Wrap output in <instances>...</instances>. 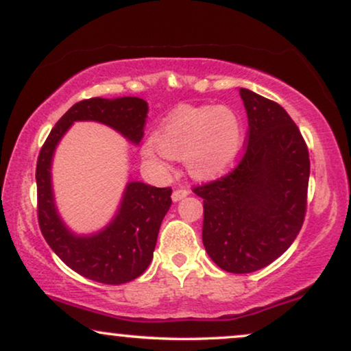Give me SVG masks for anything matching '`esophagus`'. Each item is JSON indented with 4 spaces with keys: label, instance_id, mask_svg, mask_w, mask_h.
<instances>
[{
    "label": "esophagus",
    "instance_id": "obj_1",
    "mask_svg": "<svg viewBox=\"0 0 351 351\" xmlns=\"http://www.w3.org/2000/svg\"><path fill=\"white\" fill-rule=\"evenodd\" d=\"M189 193H190V191L186 190V189H177V190L172 191V199L180 201L182 198H185V196L189 195Z\"/></svg>",
    "mask_w": 351,
    "mask_h": 351
}]
</instances>
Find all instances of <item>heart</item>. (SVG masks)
<instances>
[{
	"mask_svg": "<svg viewBox=\"0 0 351 351\" xmlns=\"http://www.w3.org/2000/svg\"><path fill=\"white\" fill-rule=\"evenodd\" d=\"M243 148L241 119L227 105H182L176 108L143 147L153 166L166 169V161L182 158L196 179L223 174Z\"/></svg>",
	"mask_w": 351,
	"mask_h": 351,
	"instance_id": "1",
	"label": "heart"
}]
</instances>
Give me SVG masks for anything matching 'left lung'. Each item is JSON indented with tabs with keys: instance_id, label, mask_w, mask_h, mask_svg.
Masks as SVG:
<instances>
[{
	"instance_id": "obj_1",
	"label": "left lung",
	"mask_w": 351,
	"mask_h": 351,
	"mask_svg": "<svg viewBox=\"0 0 351 351\" xmlns=\"http://www.w3.org/2000/svg\"><path fill=\"white\" fill-rule=\"evenodd\" d=\"M247 113L244 153L227 176L193 191L203 198V244L225 271L252 273L270 265L304 225L308 148L281 105L239 89Z\"/></svg>"
}]
</instances>
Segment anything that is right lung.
Masks as SVG:
<instances>
[{
    "label": "right lung",
    "instance_id": "obj_1",
    "mask_svg": "<svg viewBox=\"0 0 351 351\" xmlns=\"http://www.w3.org/2000/svg\"><path fill=\"white\" fill-rule=\"evenodd\" d=\"M147 113V102L138 97L81 100L56 123L38 156V223L43 237L66 267L102 285H123L147 270L161 222L172 204V189L129 182L112 222L102 232L78 237L65 227L57 214L51 185L52 155L75 121L107 124L128 141L138 143L143 137Z\"/></svg>",
    "mask_w": 351,
    "mask_h": 351
}]
</instances>
